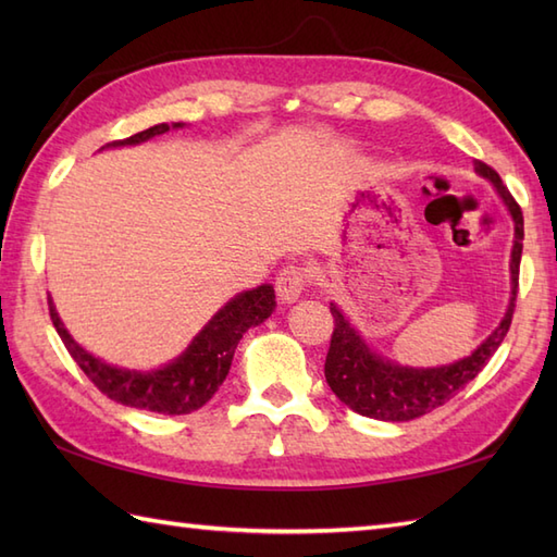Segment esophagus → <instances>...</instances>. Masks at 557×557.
Instances as JSON below:
<instances>
[{
  "mask_svg": "<svg viewBox=\"0 0 557 557\" xmlns=\"http://www.w3.org/2000/svg\"><path fill=\"white\" fill-rule=\"evenodd\" d=\"M306 282H309V275H306L304 268L287 265L275 277V292H277L280 301L282 304H294V301H297L301 297V292L306 289Z\"/></svg>",
  "mask_w": 557,
  "mask_h": 557,
  "instance_id": "obj_1",
  "label": "esophagus"
}]
</instances>
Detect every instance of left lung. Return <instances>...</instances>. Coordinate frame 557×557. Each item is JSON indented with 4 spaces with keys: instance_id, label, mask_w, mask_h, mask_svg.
Returning a JSON list of instances; mask_svg holds the SVG:
<instances>
[{
    "instance_id": "8db88e82",
    "label": "left lung",
    "mask_w": 557,
    "mask_h": 557,
    "mask_svg": "<svg viewBox=\"0 0 557 557\" xmlns=\"http://www.w3.org/2000/svg\"><path fill=\"white\" fill-rule=\"evenodd\" d=\"M474 170L483 180L493 184L515 222V244L510 256V301H507L503 321L469 357L455 363L433 366V369H413V366H399L381 357V354H375L366 345L359 330L349 323V318L337 309V304H330V313L335 318V330L325 357V381L330 389L339 397V401H345L351 411L361 413V417L377 421H411L443 407L469 381H474L495 354V349L500 347L507 330H510L524 239L522 208L517 206L512 194L507 191L498 172L491 170L486 162H476Z\"/></svg>"
}]
</instances>
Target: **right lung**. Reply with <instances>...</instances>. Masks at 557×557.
Returning a JSON list of instances; mask_svg holds the SVG:
<instances>
[{"label": "right lung", "mask_w": 557, "mask_h": 557, "mask_svg": "<svg viewBox=\"0 0 557 557\" xmlns=\"http://www.w3.org/2000/svg\"><path fill=\"white\" fill-rule=\"evenodd\" d=\"M182 122L156 124L146 132L128 136L124 140H112L104 148H124L146 144L152 136L168 134L170 128H182ZM50 318L62 337L64 347L71 357L81 366L102 395L120 401L124 407L146 409L156 413H168V417H180V413H191L200 409L206 401L218 393L224 383L234 359V349L248 327H256L275 311V289L272 285H260L236 294L222 309L210 318L206 327L191 339L180 357L174 361L160 366L152 371H134L112 366L98 357H92L88 349H83L78 342L69 335L62 318H59L52 299Z\"/></svg>", "instance_id": "right-lung-1"}]
</instances>
